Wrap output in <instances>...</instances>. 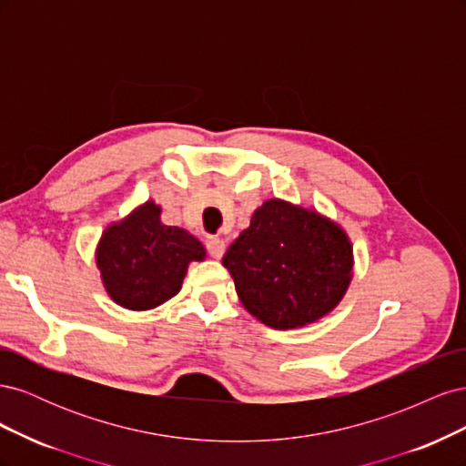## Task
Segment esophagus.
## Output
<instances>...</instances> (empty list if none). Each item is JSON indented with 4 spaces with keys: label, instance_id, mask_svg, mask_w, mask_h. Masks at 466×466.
I'll return each mask as SVG.
<instances>
[{
    "label": "esophagus",
    "instance_id": "esophagus-1",
    "mask_svg": "<svg viewBox=\"0 0 466 466\" xmlns=\"http://www.w3.org/2000/svg\"><path fill=\"white\" fill-rule=\"evenodd\" d=\"M206 247H208V252L214 258H221L223 257V252H225V241L223 238H218V237H211V238H208V243H206Z\"/></svg>",
    "mask_w": 466,
    "mask_h": 466
}]
</instances>
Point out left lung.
<instances>
[{
    "label": "left lung",
    "mask_w": 466,
    "mask_h": 466,
    "mask_svg": "<svg viewBox=\"0 0 466 466\" xmlns=\"http://www.w3.org/2000/svg\"><path fill=\"white\" fill-rule=\"evenodd\" d=\"M221 262L243 307L276 330L327 317L354 276V248L340 225L279 198L252 214Z\"/></svg>",
    "instance_id": "left-lung-1"
}]
</instances>
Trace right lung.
<instances>
[{"instance_id":"add662e5","label":"right lung","mask_w":466,"mask_h":466,"mask_svg":"<svg viewBox=\"0 0 466 466\" xmlns=\"http://www.w3.org/2000/svg\"><path fill=\"white\" fill-rule=\"evenodd\" d=\"M206 258L204 245L187 229L165 225L161 206H137L110 223L95 250L108 298L130 311H147L180 291L190 262Z\"/></svg>"}]
</instances>
